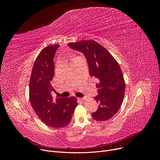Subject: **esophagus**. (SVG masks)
Here are the masks:
<instances>
[{"label": "esophagus", "instance_id": "esophagus-1", "mask_svg": "<svg viewBox=\"0 0 160 160\" xmlns=\"http://www.w3.org/2000/svg\"><path fill=\"white\" fill-rule=\"evenodd\" d=\"M80 100H82V101H83V100H85L86 99V97H83V98H79Z\"/></svg>", "mask_w": 160, "mask_h": 160}]
</instances>
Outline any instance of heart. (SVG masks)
Wrapping results in <instances>:
<instances>
[{
    "mask_svg": "<svg viewBox=\"0 0 160 160\" xmlns=\"http://www.w3.org/2000/svg\"><path fill=\"white\" fill-rule=\"evenodd\" d=\"M75 57H76V56H73V57H72V58H71V60H72V59H73V58H74Z\"/></svg>",
    "mask_w": 160,
    "mask_h": 160,
    "instance_id": "b5f03b06",
    "label": "heart"
}]
</instances>
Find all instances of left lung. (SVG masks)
Wrapping results in <instances>:
<instances>
[{
  "mask_svg": "<svg viewBox=\"0 0 160 160\" xmlns=\"http://www.w3.org/2000/svg\"><path fill=\"white\" fill-rule=\"evenodd\" d=\"M68 46L83 53L88 63L89 74L98 80L96 84L98 95L95 100L99 105L92 117L97 121L112 119L118 112L125 93V82L118 62L94 40H82L69 43Z\"/></svg>",
  "mask_w": 160,
  "mask_h": 160,
  "instance_id": "obj_1",
  "label": "left lung"
}]
</instances>
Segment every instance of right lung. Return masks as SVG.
Here are the masks:
<instances>
[{
  "instance_id": "right-lung-1",
  "label": "right lung",
  "mask_w": 160,
  "mask_h": 160,
  "mask_svg": "<svg viewBox=\"0 0 160 160\" xmlns=\"http://www.w3.org/2000/svg\"><path fill=\"white\" fill-rule=\"evenodd\" d=\"M60 45H48L42 49L33 63L29 84L31 106L39 119L54 128L66 127L70 122L78 105L75 97L56 98L52 80L54 75L53 59Z\"/></svg>"
}]
</instances>
